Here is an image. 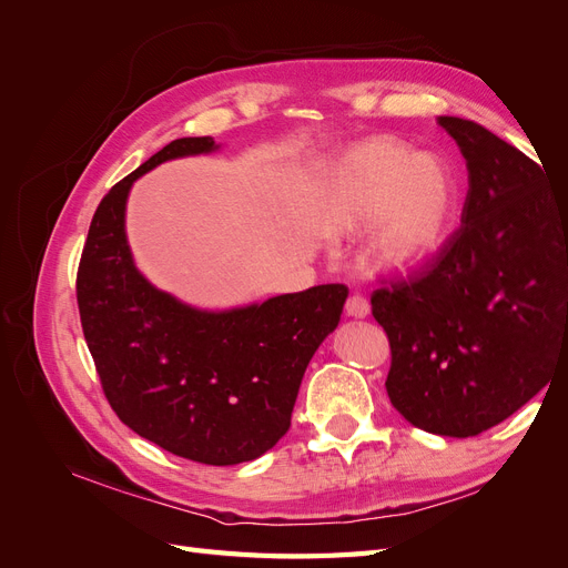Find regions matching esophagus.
I'll list each match as a JSON object with an SVG mask.
<instances>
[{
	"label": "esophagus",
	"mask_w": 568,
	"mask_h": 568,
	"mask_svg": "<svg viewBox=\"0 0 568 568\" xmlns=\"http://www.w3.org/2000/svg\"><path fill=\"white\" fill-rule=\"evenodd\" d=\"M346 315L348 317H367L369 315L367 298L359 296V294L348 296V301H346Z\"/></svg>",
	"instance_id": "esophagus-1"
}]
</instances>
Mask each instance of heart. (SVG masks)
<instances>
[{"instance_id": "1", "label": "heart", "mask_w": 568, "mask_h": 568, "mask_svg": "<svg viewBox=\"0 0 568 568\" xmlns=\"http://www.w3.org/2000/svg\"><path fill=\"white\" fill-rule=\"evenodd\" d=\"M457 215V186L436 156L374 136L343 153L329 186V220L338 232L384 222L372 261L388 272L419 267L448 242Z\"/></svg>"}]
</instances>
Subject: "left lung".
<instances>
[{
    "label": "left lung",
    "instance_id": "left-lung-1",
    "mask_svg": "<svg viewBox=\"0 0 568 568\" xmlns=\"http://www.w3.org/2000/svg\"><path fill=\"white\" fill-rule=\"evenodd\" d=\"M438 125L469 170L462 225L419 270L382 282L372 315L388 336L393 407L469 438L526 405L568 351V196L474 120Z\"/></svg>",
    "mask_w": 568,
    "mask_h": 568
}]
</instances>
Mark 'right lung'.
I'll list each match as a JSON object with an SVG mask.
<instances>
[{"label":"right lung","mask_w":568,"mask_h":568,"mask_svg":"<svg viewBox=\"0 0 568 568\" xmlns=\"http://www.w3.org/2000/svg\"><path fill=\"white\" fill-rule=\"evenodd\" d=\"M213 149V136H182L111 186L84 239L75 294L118 419L178 457L225 467L261 457L288 432L305 367L336 329L348 288L322 284L201 313L136 272L125 239L132 182L168 159Z\"/></svg>","instance_id":"1"}]
</instances>
